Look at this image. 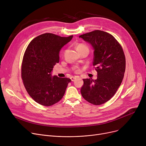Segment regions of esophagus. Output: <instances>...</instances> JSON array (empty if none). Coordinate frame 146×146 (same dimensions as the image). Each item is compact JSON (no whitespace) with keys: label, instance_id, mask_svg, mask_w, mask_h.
<instances>
[{"label":"esophagus","instance_id":"1","mask_svg":"<svg viewBox=\"0 0 146 146\" xmlns=\"http://www.w3.org/2000/svg\"><path fill=\"white\" fill-rule=\"evenodd\" d=\"M76 78H77V77H76V76H74V77H72V78H71L72 81V82H74V80L76 79Z\"/></svg>","mask_w":146,"mask_h":146}]
</instances>
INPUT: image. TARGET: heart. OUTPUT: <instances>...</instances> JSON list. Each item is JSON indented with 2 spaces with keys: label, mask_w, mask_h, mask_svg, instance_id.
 I'll return each mask as SVG.
<instances>
[{
  "label": "heart",
  "mask_w": 146,
  "mask_h": 146,
  "mask_svg": "<svg viewBox=\"0 0 146 146\" xmlns=\"http://www.w3.org/2000/svg\"><path fill=\"white\" fill-rule=\"evenodd\" d=\"M89 50V48L87 45H85V44H80L79 45H78L77 46V50L78 51H79V50ZM76 72H79V70L77 68H76Z\"/></svg>",
  "instance_id": "b5f03b06"
}]
</instances>
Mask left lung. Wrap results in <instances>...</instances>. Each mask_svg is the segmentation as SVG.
<instances>
[{"mask_svg":"<svg viewBox=\"0 0 146 146\" xmlns=\"http://www.w3.org/2000/svg\"><path fill=\"white\" fill-rule=\"evenodd\" d=\"M89 43L94 51L93 65L97 79H83L81 94L90 104L101 105L116 93L124 78L125 58L121 45L111 34L95 30L79 36Z\"/></svg>","mask_w":146,"mask_h":146,"instance_id":"8db88e82","label":"left lung"}]
</instances>
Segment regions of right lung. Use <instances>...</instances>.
<instances>
[{"mask_svg": "<svg viewBox=\"0 0 146 146\" xmlns=\"http://www.w3.org/2000/svg\"><path fill=\"white\" fill-rule=\"evenodd\" d=\"M73 35L60 36L45 33L29 44L21 67L22 78L27 92L44 106H51L61 100L71 79L51 76L54 66L59 62L60 51Z\"/></svg>", "mask_w": 146, "mask_h": 146, "instance_id": "1", "label": "right lung"}]
</instances>
